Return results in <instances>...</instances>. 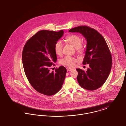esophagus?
Wrapping results in <instances>:
<instances>
[{"mask_svg": "<svg viewBox=\"0 0 126 126\" xmlns=\"http://www.w3.org/2000/svg\"><path fill=\"white\" fill-rule=\"evenodd\" d=\"M66 69H67V72L71 71L72 70H73V69L71 68H70V67H67Z\"/></svg>", "mask_w": 126, "mask_h": 126, "instance_id": "1", "label": "esophagus"}]
</instances>
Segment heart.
Segmentation results:
<instances>
[{"label":"heart","mask_w":126,"mask_h":126,"mask_svg":"<svg viewBox=\"0 0 126 126\" xmlns=\"http://www.w3.org/2000/svg\"><path fill=\"white\" fill-rule=\"evenodd\" d=\"M65 41L70 44L74 48H76V50L79 52H82L84 51V48L81 45L82 40L79 36L76 34H71L68 35L65 38ZM63 44L61 41H57L54 45V49L55 53L60 55L62 54L63 52ZM77 61V60L70 56H66L61 61L62 64L67 66H73L74 63Z\"/></svg>","instance_id":"obj_1"}]
</instances>
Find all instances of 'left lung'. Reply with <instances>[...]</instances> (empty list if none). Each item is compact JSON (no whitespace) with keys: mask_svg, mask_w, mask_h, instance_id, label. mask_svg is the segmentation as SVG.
Listing matches in <instances>:
<instances>
[{"mask_svg":"<svg viewBox=\"0 0 126 126\" xmlns=\"http://www.w3.org/2000/svg\"><path fill=\"white\" fill-rule=\"evenodd\" d=\"M70 32L81 33L86 39L87 46L83 64H89L86 72L77 69V79L82 88L94 91L102 86L110 72L112 56L104 37L96 30L87 26L70 29Z\"/></svg>","mask_w":126,"mask_h":126,"instance_id":"8db88e82","label":"left lung"}]
</instances>
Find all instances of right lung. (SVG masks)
<instances>
[{
  "label": "right lung",
  "mask_w": 126,
  "mask_h": 126,
  "mask_svg": "<svg viewBox=\"0 0 126 126\" xmlns=\"http://www.w3.org/2000/svg\"><path fill=\"white\" fill-rule=\"evenodd\" d=\"M63 33V30H41L27 41L23 50V65L27 79L36 91L47 96L58 93L65 78L64 66L54 72L50 71L57 61L54 45Z\"/></svg>",
  "instance_id": "right-lung-1"
}]
</instances>
